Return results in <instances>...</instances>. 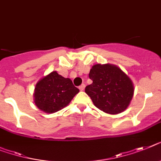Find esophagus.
<instances>
[{
  "label": "esophagus",
  "mask_w": 161,
  "mask_h": 161,
  "mask_svg": "<svg viewBox=\"0 0 161 161\" xmlns=\"http://www.w3.org/2000/svg\"><path fill=\"white\" fill-rule=\"evenodd\" d=\"M84 88H85V84H83V83L79 86V89H80L81 91H83V90H84Z\"/></svg>",
  "instance_id": "1"
}]
</instances>
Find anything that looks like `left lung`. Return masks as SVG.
Masks as SVG:
<instances>
[{
  "instance_id": "8db88e82",
  "label": "left lung",
  "mask_w": 161,
  "mask_h": 161,
  "mask_svg": "<svg viewBox=\"0 0 161 161\" xmlns=\"http://www.w3.org/2000/svg\"><path fill=\"white\" fill-rule=\"evenodd\" d=\"M89 78L92 83L85 92L96 107L110 114H119L128 108L133 98V82L119 67L110 64H97L92 67Z\"/></svg>"
}]
</instances>
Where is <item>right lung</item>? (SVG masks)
Here are the masks:
<instances>
[{
	"mask_svg": "<svg viewBox=\"0 0 161 161\" xmlns=\"http://www.w3.org/2000/svg\"><path fill=\"white\" fill-rule=\"evenodd\" d=\"M79 89L74 87L69 78L50 73L41 78L34 89V102L38 109L45 113H55L68 106Z\"/></svg>",
	"mask_w": 161,
	"mask_h": 161,
	"instance_id": "obj_1",
	"label": "right lung"
}]
</instances>
